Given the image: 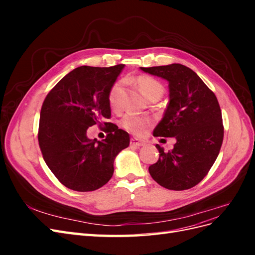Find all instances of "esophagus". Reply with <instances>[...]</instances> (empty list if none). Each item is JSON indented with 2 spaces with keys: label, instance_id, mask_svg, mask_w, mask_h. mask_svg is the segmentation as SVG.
Listing matches in <instances>:
<instances>
[{
  "label": "esophagus",
  "instance_id": "1",
  "mask_svg": "<svg viewBox=\"0 0 255 255\" xmlns=\"http://www.w3.org/2000/svg\"><path fill=\"white\" fill-rule=\"evenodd\" d=\"M143 144L144 143L142 141L134 139V138H132V139H130V145H134V146H136V148H139V146H142Z\"/></svg>",
  "mask_w": 255,
  "mask_h": 255
}]
</instances>
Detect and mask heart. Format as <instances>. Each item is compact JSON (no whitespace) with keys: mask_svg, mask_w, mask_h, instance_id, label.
<instances>
[{"mask_svg":"<svg viewBox=\"0 0 255 255\" xmlns=\"http://www.w3.org/2000/svg\"><path fill=\"white\" fill-rule=\"evenodd\" d=\"M135 83L137 87L139 88L142 96L150 100L152 98L161 97L164 94V87L157 80L148 75H139L135 79ZM123 91V82L118 81L116 82L109 92V103L113 109H118L120 105V97ZM150 119L138 116L136 114L128 113L123 116L121 119L122 128L127 129L128 132L134 135H141L144 133V130L150 126Z\"/></svg>","mask_w":255,"mask_h":255,"instance_id":"obj_1","label":"heart"}]
</instances>
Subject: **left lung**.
I'll use <instances>...</instances> for the list:
<instances>
[{"label":"left lung","mask_w":255,"mask_h":255,"mask_svg":"<svg viewBox=\"0 0 255 255\" xmlns=\"http://www.w3.org/2000/svg\"><path fill=\"white\" fill-rule=\"evenodd\" d=\"M140 69L169 83V103L153 135L176 139L170 151L156 144L159 158L149 167V172L167 189H189L204 179L221 148L223 126L218 100L186 66Z\"/></svg>","instance_id":"1"}]
</instances>
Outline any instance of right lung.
Returning <instances> with one entry per match:
<instances>
[{
	"mask_svg": "<svg viewBox=\"0 0 255 255\" xmlns=\"http://www.w3.org/2000/svg\"><path fill=\"white\" fill-rule=\"evenodd\" d=\"M125 65L109 68L82 66L64 76L45 97L38 141L45 164L58 181L76 191L102 187L114 173V161L129 144L128 134L111 122L109 92ZM106 126L100 142L87 129Z\"/></svg>",
	"mask_w": 255,
	"mask_h": 255,
	"instance_id": "add662e5",
	"label": "right lung"
}]
</instances>
